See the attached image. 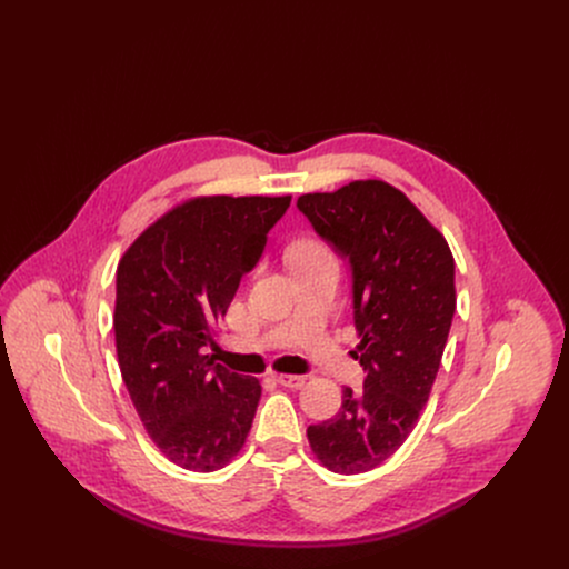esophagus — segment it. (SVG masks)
Here are the masks:
<instances>
[{
  "instance_id": "1",
  "label": "esophagus",
  "mask_w": 569,
  "mask_h": 569,
  "mask_svg": "<svg viewBox=\"0 0 569 569\" xmlns=\"http://www.w3.org/2000/svg\"><path fill=\"white\" fill-rule=\"evenodd\" d=\"M279 385L283 387H290V389H301L306 385V378L303 376H290V373H274L272 376Z\"/></svg>"
}]
</instances>
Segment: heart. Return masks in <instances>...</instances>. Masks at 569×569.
<instances>
[{
  "mask_svg": "<svg viewBox=\"0 0 569 569\" xmlns=\"http://www.w3.org/2000/svg\"><path fill=\"white\" fill-rule=\"evenodd\" d=\"M329 254L327 250H323L321 246H317V242H301V246H297L292 252H290V261L292 266L299 263V261H306V259H315V257H323Z\"/></svg>",
  "mask_w": 569,
  "mask_h": 569,
  "instance_id": "b5f03b06",
  "label": "heart"
}]
</instances>
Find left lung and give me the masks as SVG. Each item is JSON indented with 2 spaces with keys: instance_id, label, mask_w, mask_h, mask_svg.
Returning a JSON list of instances; mask_svg holds the SVG:
<instances>
[{
  "instance_id": "1",
  "label": "left lung",
  "mask_w": 569,
  "mask_h": 569,
  "mask_svg": "<svg viewBox=\"0 0 569 569\" xmlns=\"http://www.w3.org/2000/svg\"><path fill=\"white\" fill-rule=\"evenodd\" d=\"M297 209L349 263L360 391L308 428L317 459L358 475L389 459L430 398L455 317V259L446 238L398 189L380 180L306 193Z\"/></svg>"
}]
</instances>
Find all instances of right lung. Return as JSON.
<instances>
[{"label":"right lung","instance_id":"add662e5","mask_svg":"<svg viewBox=\"0 0 569 569\" xmlns=\"http://www.w3.org/2000/svg\"><path fill=\"white\" fill-rule=\"evenodd\" d=\"M288 207L290 196L191 200L150 224L119 263L121 376L154 446L187 470L222 468L252 428L259 380L202 349Z\"/></svg>","mask_w":569,"mask_h":569}]
</instances>
